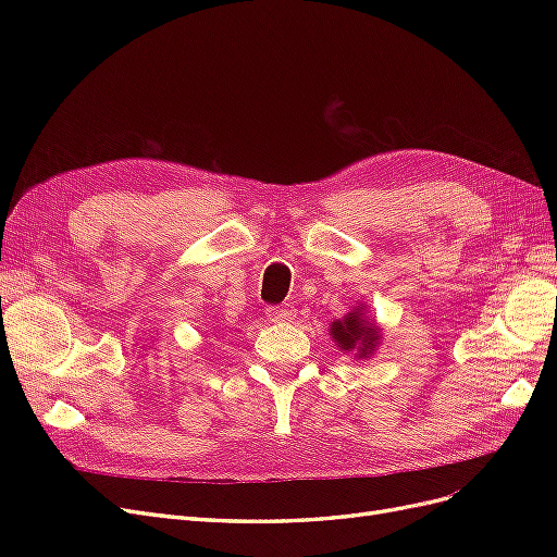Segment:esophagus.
Instances as JSON below:
<instances>
[{"label": "esophagus", "instance_id": "obj_1", "mask_svg": "<svg viewBox=\"0 0 557 557\" xmlns=\"http://www.w3.org/2000/svg\"><path fill=\"white\" fill-rule=\"evenodd\" d=\"M267 318L272 320V323H288V320L295 318V309L290 305L285 307H269L267 309Z\"/></svg>", "mask_w": 557, "mask_h": 557}]
</instances>
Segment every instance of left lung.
Returning <instances> with one entry per match:
<instances>
[{
    "label": "left lung",
    "instance_id": "obj_1",
    "mask_svg": "<svg viewBox=\"0 0 557 557\" xmlns=\"http://www.w3.org/2000/svg\"><path fill=\"white\" fill-rule=\"evenodd\" d=\"M330 336L336 348L356 360L372 358L383 342L381 325L376 318L369 315V305H362V301H358V307H352L344 318L334 320Z\"/></svg>",
    "mask_w": 557,
    "mask_h": 557
}]
</instances>
